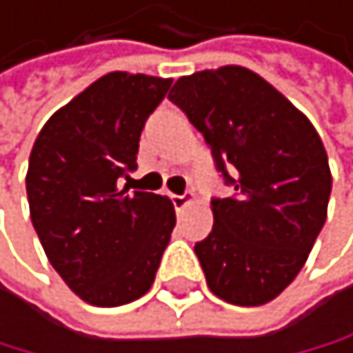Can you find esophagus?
Here are the masks:
<instances>
[{
	"instance_id": "esophagus-1",
	"label": "esophagus",
	"mask_w": 353,
	"mask_h": 353,
	"mask_svg": "<svg viewBox=\"0 0 353 353\" xmlns=\"http://www.w3.org/2000/svg\"><path fill=\"white\" fill-rule=\"evenodd\" d=\"M171 200H173V207H175V212H182V209L184 207H187V205H191V203H194V200H196V194H194V191H189V194H182V196H171Z\"/></svg>"
}]
</instances>
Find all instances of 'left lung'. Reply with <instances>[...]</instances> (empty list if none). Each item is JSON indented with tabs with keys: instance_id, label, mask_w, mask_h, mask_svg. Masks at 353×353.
Returning <instances> with one entry per match:
<instances>
[{
	"instance_id": "left-lung-1",
	"label": "left lung",
	"mask_w": 353,
	"mask_h": 353,
	"mask_svg": "<svg viewBox=\"0 0 353 353\" xmlns=\"http://www.w3.org/2000/svg\"><path fill=\"white\" fill-rule=\"evenodd\" d=\"M169 99L234 187L212 200L214 228L194 248L207 286L236 306L268 304L297 277L327 221L325 144L302 110L248 67L182 76Z\"/></svg>"
}]
</instances>
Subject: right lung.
<instances>
[{
    "label": "right lung",
    "mask_w": 353,
    "mask_h": 353,
    "mask_svg": "<svg viewBox=\"0 0 353 353\" xmlns=\"http://www.w3.org/2000/svg\"><path fill=\"white\" fill-rule=\"evenodd\" d=\"M171 79L110 72L56 110L26 171L33 228L63 281L94 306H121L153 286L175 228L166 196L119 189Z\"/></svg>",
    "instance_id": "right-lung-1"
}]
</instances>
